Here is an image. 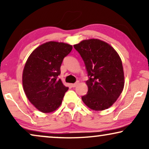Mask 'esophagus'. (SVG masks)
<instances>
[{"label":"esophagus","instance_id":"1","mask_svg":"<svg viewBox=\"0 0 149 149\" xmlns=\"http://www.w3.org/2000/svg\"><path fill=\"white\" fill-rule=\"evenodd\" d=\"M78 84H79V81H77V82L75 83H73V84L71 85V86H72V87H75Z\"/></svg>","mask_w":149,"mask_h":149}]
</instances>
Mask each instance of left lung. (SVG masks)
Returning <instances> with one entry per match:
<instances>
[{
    "label": "left lung",
    "instance_id": "obj_1",
    "mask_svg": "<svg viewBox=\"0 0 149 149\" xmlns=\"http://www.w3.org/2000/svg\"><path fill=\"white\" fill-rule=\"evenodd\" d=\"M74 47L85 63L89 79L88 91L81 97L93 111L111 107L124 87V73L121 58L113 47L99 39L84 40Z\"/></svg>",
    "mask_w": 149,
    "mask_h": 149
}]
</instances>
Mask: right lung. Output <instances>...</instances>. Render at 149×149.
I'll use <instances>...</instances> for the list:
<instances>
[{
  "label": "right lung",
  "mask_w": 149,
  "mask_h": 149,
  "mask_svg": "<svg viewBox=\"0 0 149 149\" xmlns=\"http://www.w3.org/2000/svg\"><path fill=\"white\" fill-rule=\"evenodd\" d=\"M72 49L64 42H47L35 49L26 61L22 74L24 92L42 113L56 111L68 89L58 76L63 60Z\"/></svg>",
  "instance_id": "1"
}]
</instances>
